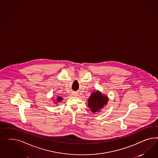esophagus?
I'll return each instance as SVG.
<instances>
[{"instance_id":"34e87169","label":"esophagus","mask_w":158,"mask_h":158,"mask_svg":"<svg viewBox=\"0 0 158 158\" xmlns=\"http://www.w3.org/2000/svg\"><path fill=\"white\" fill-rule=\"evenodd\" d=\"M72 95L73 96H78V94H77V93H72Z\"/></svg>"}]
</instances>
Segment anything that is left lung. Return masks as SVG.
I'll return each instance as SVG.
<instances>
[{"instance_id": "left-lung-1", "label": "left lung", "mask_w": 158, "mask_h": 158, "mask_svg": "<svg viewBox=\"0 0 158 158\" xmlns=\"http://www.w3.org/2000/svg\"><path fill=\"white\" fill-rule=\"evenodd\" d=\"M108 98L100 91L93 92L88 100V106L94 113L98 112L108 103Z\"/></svg>"}]
</instances>
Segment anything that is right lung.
Masks as SVG:
<instances>
[{"instance_id":"right-lung-1","label":"right lung","mask_w":158,"mask_h":158,"mask_svg":"<svg viewBox=\"0 0 158 158\" xmlns=\"http://www.w3.org/2000/svg\"><path fill=\"white\" fill-rule=\"evenodd\" d=\"M62 100V97H61L60 96H57V98H56V100L55 103H58V102H61V101Z\"/></svg>"}]
</instances>
